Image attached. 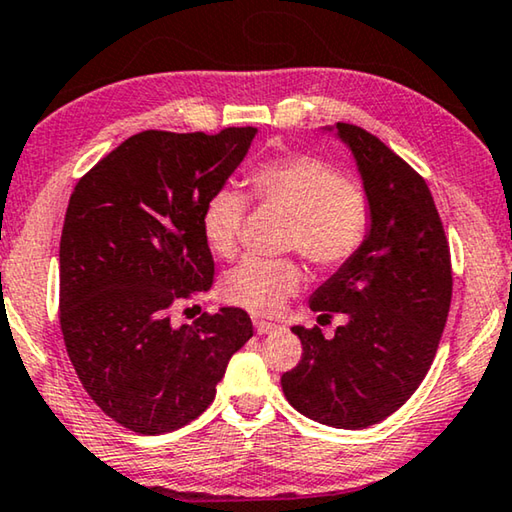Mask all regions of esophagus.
Listing matches in <instances>:
<instances>
[{"mask_svg": "<svg viewBox=\"0 0 512 512\" xmlns=\"http://www.w3.org/2000/svg\"><path fill=\"white\" fill-rule=\"evenodd\" d=\"M254 327H256V332L258 334H274V332H279V325H274V322H267V320H254Z\"/></svg>", "mask_w": 512, "mask_h": 512, "instance_id": "obj_1", "label": "esophagus"}]
</instances>
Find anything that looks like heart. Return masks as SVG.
Here are the masks:
<instances>
[{
	"mask_svg": "<svg viewBox=\"0 0 512 512\" xmlns=\"http://www.w3.org/2000/svg\"><path fill=\"white\" fill-rule=\"evenodd\" d=\"M249 183L258 201L290 215L286 247L297 249L313 265L334 270L364 245L371 229L368 196L320 157L288 155L263 162ZM245 217L247 196L242 192L222 187L208 196L201 233L212 254L235 256ZM300 286L302 270L293 261L247 258L224 274L222 297L251 313H274Z\"/></svg>",
	"mask_w": 512,
	"mask_h": 512,
	"instance_id": "1",
	"label": "heart"
}]
</instances>
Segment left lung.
<instances>
[{"label": "left lung", "mask_w": 512, "mask_h": 512, "mask_svg": "<svg viewBox=\"0 0 512 512\" xmlns=\"http://www.w3.org/2000/svg\"><path fill=\"white\" fill-rule=\"evenodd\" d=\"M322 132L352 153L371 229L309 300L318 318L343 313L345 325L332 338L293 327L302 359L281 375V389L309 419L361 430L405 405L426 377L451 306V254L426 180L410 164L357 125Z\"/></svg>", "instance_id": "left-lung-1"}]
</instances>
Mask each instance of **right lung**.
Returning <instances> with one entry per match:
<instances>
[{
  "instance_id": "1",
  "label": "right lung",
  "mask_w": 512,
  "mask_h": 512,
  "mask_svg": "<svg viewBox=\"0 0 512 512\" xmlns=\"http://www.w3.org/2000/svg\"><path fill=\"white\" fill-rule=\"evenodd\" d=\"M256 132H139L70 194L59 245L68 357L93 403L139 435L178 430L206 412L229 359L254 336L235 306L180 327L171 306L212 288L201 210Z\"/></svg>"
}]
</instances>
